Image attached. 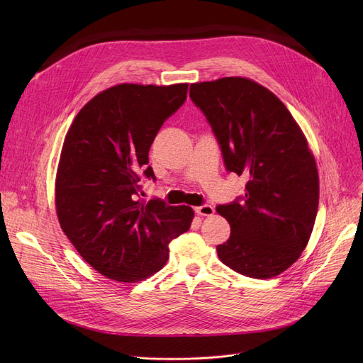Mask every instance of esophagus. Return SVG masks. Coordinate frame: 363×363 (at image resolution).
<instances>
[{
	"mask_svg": "<svg viewBox=\"0 0 363 363\" xmlns=\"http://www.w3.org/2000/svg\"><path fill=\"white\" fill-rule=\"evenodd\" d=\"M196 213L200 216H212L215 213V208L211 204H203L196 207Z\"/></svg>",
	"mask_w": 363,
	"mask_h": 363,
	"instance_id": "34e87169",
	"label": "esophagus"
}]
</instances>
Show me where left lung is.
<instances>
[{"instance_id": "1", "label": "left lung", "mask_w": 363, "mask_h": 363, "mask_svg": "<svg viewBox=\"0 0 363 363\" xmlns=\"http://www.w3.org/2000/svg\"><path fill=\"white\" fill-rule=\"evenodd\" d=\"M189 97L211 123L226 170L247 181L242 197L216 207L231 226L218 256L245 277H277L306 249L318 213L308 141L284 103L252 79L191 84Z\"/></svg>"}]
</instances>
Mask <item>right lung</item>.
Segmentation results:
<instances>
[{
    "instance_id": "add662e5",
    "label": "right lung",
    "mask_w": 363,
    "mask_h": 363,
    "mask_svg": "<svg viewBox=\"0 0 363 363\" xmlns=\"http://www.w3.org/2000/svg\"><path fill=\"white\" fill-rule=\"evenodd\" d=\"M188 84H121L76 114L55 178V211L74 249L101 275L137 282L160 271L169 242L189 230L194 212L140 199L152 178L148 151L159 129L186 100Z\"/></svg>"
}]
</instances>
